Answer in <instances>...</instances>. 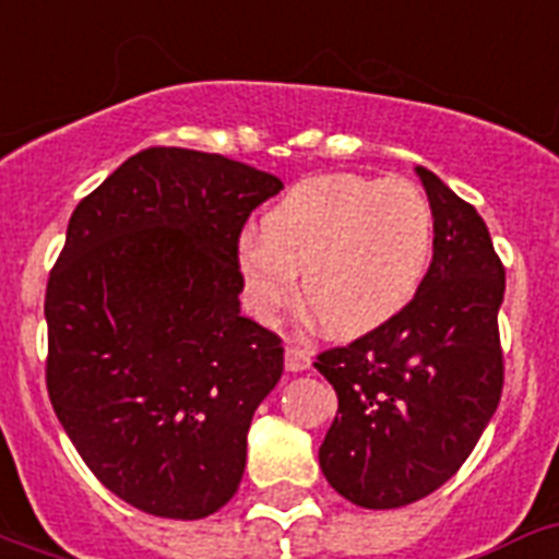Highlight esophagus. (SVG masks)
Segmentation results:
<instances>
[{
	"label": "esophagus",
	"instance_id": "1",
	"mask_svg": "<svg viewBox=\"0 0 559 559\" xmlns=\"http://www.w3.org/2000/svg\"><path fill=\"white\" fill-rule=\"evenodd\" d=\"M284 367H287V372H304V369L312 367V355L307 349H298V346H287Z\"/></svg>",
	"mask_w": 559,
	"mask_h": 559
}]
</instances>
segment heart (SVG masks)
Listing matches in <instances>:
<instances>
[{"label": "heart", "mask_w": 559, "mask_h": 559, "mask_svg": "<svg viewBox=\"0 0 559 559\" xmlns=\"http://www.w3.org/2000/svg\"><path fill=\"white\" fill-rule=\"evenodd\" d=\"M238 250L243 304L270 323L295 298L326 335L364 337L395 321L424 287L435 213L409 178L323 173L289 187Z\"/></svg>", "instance_id": "1"}]
</instances>
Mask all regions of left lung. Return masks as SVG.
I'll return each instance as SVG.
<instances>
[{"label":"left lung","instance_id":"left-lung-1","mask_svg":"<svg viewBox=\"0 0 559 559\" xmlns=\"http://www.w3.org/2000/svg\"><path fill=\"white\" fill-rule=\"evenodd\" d=\"M417 178L435 213L424 287L395 321L316 360L337 392L321 472L364 509H401L440 489L503 392V264L477 210L426 167Z\"/></svg>","mask_w":559,"mask_h":559}]
</instances>
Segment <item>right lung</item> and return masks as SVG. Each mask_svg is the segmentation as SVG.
<instances>
[{
    "label": "right lung",
    "mask_w": 559,
    "mask_h": 559,
    "mask_svg": "<svg viewBox=\"0 0 559 559\" xmlns=\"http://www.w3.org/2000/svg\"><path fill=\"white\" fill-rule=\"evenodd\" d=\"M284 190L218 153L130 156L68 224L45 295L48 392L93 475L124 503L201 520L238 491L281 337L241 316L238 236Z\"/></svg>",
    "instance_id": "1"
}]
</instances>
